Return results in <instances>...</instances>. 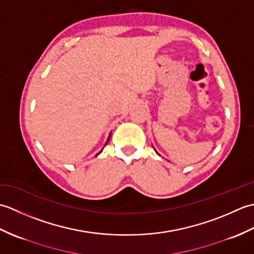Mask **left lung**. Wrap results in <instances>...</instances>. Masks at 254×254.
I'll use <instances>...</instances> for the list:
<instances>
[{"label": "left lung", "instance_id": "1", "mask_svg": "<svg viewBox=\"0 0 254 254\" xmlns=\"http://www.w3.org/2000/svg\"><path fill=\"white\" fill-rule=\"evenodd\" d=\"M157 154H158V153H157ZM158 155H159V154H158ZM159 156H160V155H159Z\"/></svg>", "mask_w": 254, "mask_h": 254}]
</instances>
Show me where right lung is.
Here are the masks:
<instances>
[{
    "label": "right lung",
    "mask_w": 254,
    "mask_h": 254,
    "mask_svg": "<svg viewBox=\"0 0 254 254\" xmlns=\"http://www.w3.org/2000/svg\"><path fill=\"white\" fill-rule=\"evenodd\" d=\"M110 135H111V134H110ZM110 135H109V138H110ZM109 138H108V141H109ZM108 141H107V143H108ZM107 143H106V144H107ZM100 153H101V152H99V154H100ZM97 155H98V154H97ZM97 155H96V156H97Z\"/></svg>",
    "instance_id": "1"
}]
</instances>
